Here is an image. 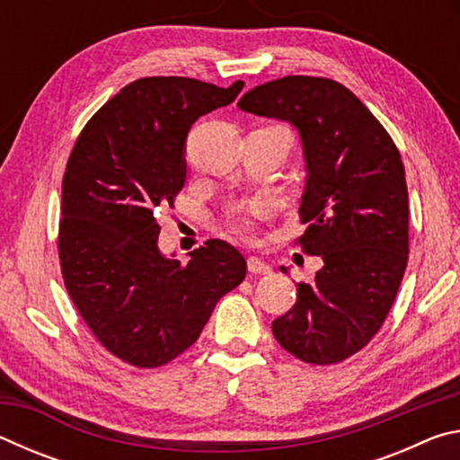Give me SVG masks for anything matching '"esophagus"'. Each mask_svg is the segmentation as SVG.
Here are the masks:
<instances>
[{
    "mask_svg": "<svg viewBox=\"0 0 460 460\" xmlns=\"http://www.w3.org/2000/svg\"><path fill=\"white\" fill-rule=\"evenodd\" d=\"M247 268L252 274H260V276H268L271 274V266L268 261H263L261 258H255V255H252V258L247 260Z\"/></svg>",
    "mask_w": 460,
    "mask_h": 460,
    "instance_id": "34e87169",
    "label": "esophagus"
}]
</instances>
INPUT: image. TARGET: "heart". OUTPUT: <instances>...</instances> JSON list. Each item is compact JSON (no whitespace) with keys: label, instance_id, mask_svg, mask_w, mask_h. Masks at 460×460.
Wrapping results in <instances>:
<instances>
[{"label":"heart","instance_id":"heart-1","mask_svg":"<svg viewBox=\"0 0 460 460\" xmlns=\"http://www.w3.org/2000/svg\"><path fill=\"white\" fill-rule=\"evenodd\" d=\"M249 213L261 215L263 207L253 205L249 211H231V215H229V225L237 233H241V235H249V233H252V219H249Z\"/></svg>","mask_w":460,"mask_h":460}]
</instances>
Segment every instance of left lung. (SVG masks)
<instances>
[{
    "instance_id": "8db88e82",
    "label": "left lung",
    "mask_w": 460,
    "mask_h": 460,
    "mask_svg": "<svg viewBox=\"0 0 460 460\" xmlns=\"http://www.w3.org/2000/svg\"><path fill=\"white\" fill-rule=\"evenodd\" d=\"M237 107L298 129L306 162L300 217L308 223L298 243L324 261L313 284H298V300L271 331L300 361H345L381 329L408 266L402 155L376 115L323 76L263 83Z\"/></svg>"
}]
</instances>
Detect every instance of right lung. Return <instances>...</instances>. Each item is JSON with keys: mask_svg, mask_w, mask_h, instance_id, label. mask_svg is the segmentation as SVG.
Masks as SVG:
<instances>
[{"mask_svg": "<svg viewBox=\"0 0 460 460\" xmlns=\"http://www.w3.org/2000/svg\"><path fill=\"white\" fill-rule=\"evenodd\" d=\"M189 76H146L109 99L83 128L62 178L58 258L83 321L109 353L160 367L200 337L215 305L243 282L247 261L208 239L189 263L158 249V213L186 178L184 142L200 115L235 101Z\"/></svg>", "mask_w": 460, "mask_h": 460, "instance_id": "1", "label": "right lung"}]
</instances>
